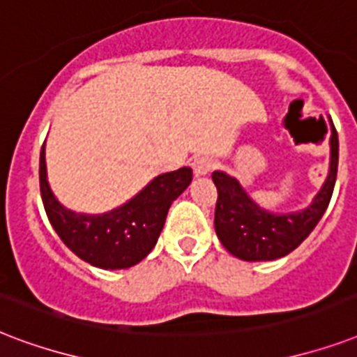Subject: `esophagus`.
<instances>
[{"instance_id": "34e87169", "label": "esophagus", "mask_w": 357, "mask_h": 357, "mask_svg": "<svg viewBox=\"0 0 357 357\" xmlns=\"http://www.w3.org/2000/svg\"><path fill=\"white\" fill-rule=\"evenodd\" d=\"M213 168L215 162L211 159H208V157H197V159L192 160V170H195L197 176H206V174L211 172Z\"/></svg>"}]
</instances>
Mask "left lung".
<instances>
[{"mask_svg":"<svg viewBox=\"0 0 357 357\" xmlns=\"http://www.w3.org/2000/svg\"><path fill=\"white\" fill-rule=\"evenodd\" d=\"M330 144L328 179L311 206L298 213L275 215L264 211L247 197L236 179L225 172H213L211 178L219 192L215 206V232L228 252L247 262L275 260L292 252L314 230L335 187L339 165V138L335 129H331Z\"/></svg>","mask_w":357,"mask_h":357,"instance_id":"1","label":"left lung"}]
</instances>
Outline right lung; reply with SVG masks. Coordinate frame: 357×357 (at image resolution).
<instances>
[{
  "instance_id": "1",
  "label": "right lung",
  "mask_w": 357,
  "mask_h": 357,
  "mask_svg": "<svg viewBox=\"0 0 357 357\" xmlns=\"http://www.w3.org/2000/svg\"><path fill=\"white\" fill-rule=\"evenodd\" d=\"M192 181L189 167L162 174L121 208L102 215H78L54 198L46 181L45 146L39 159L43 206L52 228L76 257L95 268L125 269L151 252L172 202Z\"/></svg>"
}]
</instances>
